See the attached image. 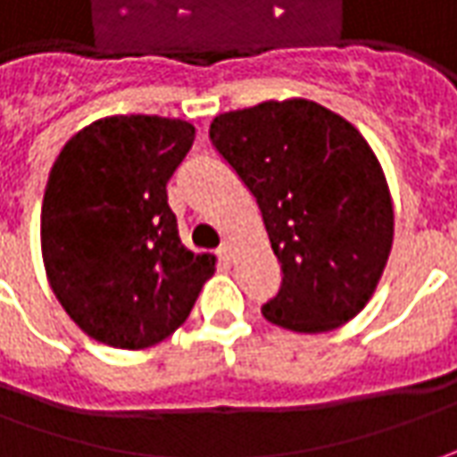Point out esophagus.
<instances>
[{
  "instance_id": "34e87169",
  "label": "esophagus",
  "mask_w": 457,
  "mask_h": 457,
  "mask_svg": "<svg viewBox=\"0 0 457 457\" xmlns=\"http://www.w3.org/2000/svg\"><path fill=\"white\" fill-rule=\"evenodd\" d=\"M232 253H235V250H232V245H229V242H225V245L217 250V257H220L222 262H229V260H232Z\"/></svg>"
}]
</instances>
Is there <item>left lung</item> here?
Segmentation results:
<instances>
[{
	"label": "left lung",
	"instance_id": "obj_1",
	"mask_svg": "<svg viewBox=\"0 0 457 457\" xmlns=\"http://www.w3.org/2000/svg\"><path fill=\"white\" fill-rule=\"evenodd\" d=\"M210 139L254 195L280 260V293L262 315L295 333H328L355 318L393 247L390 189L365 137L295 97L225 112Z\"/></svg>",
	"mask_w": 457,
	"mask_h": 457
}]
</instances>
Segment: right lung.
I'll return each instance as SVG.
<instances>
[{
	"instance_id": "add662e5",
	"label": "right lung",
	"mask_w": 457,
	"mask_h": 457,
	"mask_svg": "<svg viewBox=\"0 0 457 457\" xmlns=\"http://www.w3.org/2000/svg\"><path fill=\"white\" fill-rule=\"evenodd\" d=\"M195 127L157 114L87 124L52 164L42 203L46 280L89 337L122 350L157 345L187 320L215 272L179 240L167 182Z\"/></svg>"
}]
</instances>
